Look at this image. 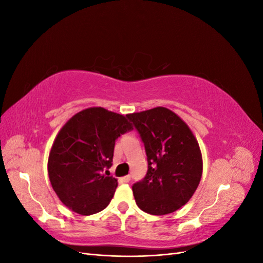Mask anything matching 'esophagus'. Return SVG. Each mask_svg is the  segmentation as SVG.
I'll list each match as a JSON object with an SVG mask.
<instances>
[{
  "label": "esophagus",
  "instance_id": "esophagus-1",
  "mask_svg": "<svg viewBox=\"0 0 263 263\" xmlns=\"http://www.w3.org/2000/svg\"><path fill=\"white\" fill-rule=\"evenodd\" d=\"M119 181H121L122 183H128L130 181V176H125V177L119 179Z\"/></svg>",
  "mask_w": 263,
  "mask_h": 263
}]
</instances>
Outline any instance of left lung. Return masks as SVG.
<instances>
[{
	"label": "left lung",
	"instance_id": "obj_1",
	"mask_svg": "<svg viewBox=\"0 0 263 263\" xmlns=\"http://www.w3.org/2000/svg\"><path fill=\"white\" fill-rule=\"evenodd\" d=\"M145 145L146 177L133 185L138 208L151 215L176 212L196 191L203 172L200 146L172 110L155 107L127 114Z\"/></svg>",
	"mask_w": 263,
	"mask_h": 263
}]
</instances>
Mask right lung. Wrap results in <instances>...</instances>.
Wrapping results in <instances>:
<instances>
[{
  "label": "right lung",
  "mask_w": 263,
  "mask_h": 263,
  "mask_svg": "<svg viewBox=\"0 0 263 263\" xmlns=\"http://www.w3.org/2000/svg\"><path fill=\"white\" fill-rule=\"evenodd\" d=\"M132 129L124 115L103 107L83 109L63 125L50 150L48 176L68 209L92 215L109 204L117 180L103 172L112 165L115 140Z\"/></svg>",
  "instance_id": "right-lung-1"
}]
</instances>
